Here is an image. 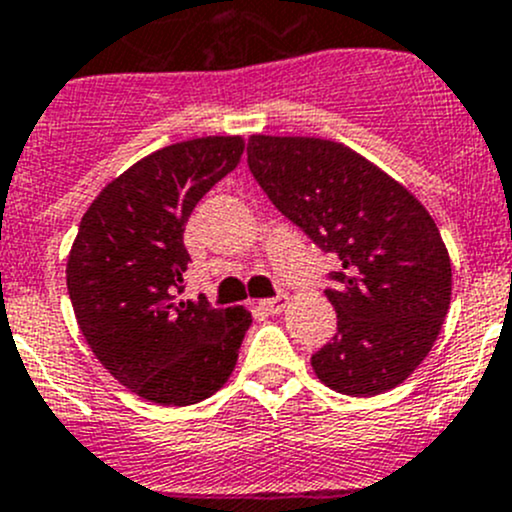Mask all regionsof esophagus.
Returning a JSON list of instances; mask_svg holds the SVG:
<instances>
[{
	"instance_id": "esophagus-1",
	"label": "esophagus",
	"mask_w": 512,
	"mask_h": 512,
	"mask_svg": "<svg viewBox=\"0 0 512 512\" xmlns=\"http://www.w3.org/2000/svg\"><path fill=\"white\" fill-rule=\"evenodd\" d=\"M285 304H287V297H285V294H277V297L262 299L260 307H262V309H267V312H270V314H277V312H282V307H285Z\"/></svg>"
}]
</instances>
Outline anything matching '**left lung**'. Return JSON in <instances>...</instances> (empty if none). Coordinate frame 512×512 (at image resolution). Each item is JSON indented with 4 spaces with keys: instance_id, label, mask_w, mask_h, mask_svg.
I'll use <instances>...</instances> for the list:
<instances>
[{
    "instance_id": "1",
    "label": "left lung",
    "mask_w": 512,
    "mask_h": 512,
    "mask_svg": "<svg viewBox=\"0 0 512 512\" xmlns=\"http://www.w3.org/2000/svg\"><path fill=\"white\" fill-rule=\"evenodd\" d=\"M247 168L287 220L342 262L327 289L337 334L312 354L314 374L347 396L399 386L431 352L451 304V260L431 215L342 143L252 136Z\"/></svg>"
}]
</instances>
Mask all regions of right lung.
Returning <instances> with one entry per match:
<instances>
[{"mask_svg": "<svg viewBox=\"0 0 512 512\" xmlns=\"http://www.w3.org/2000/svg\"><path fill=\"white\" fill-rule=\"evenodd\" d=\"M242 148L237 136L160 148L108 183L81 218L66 265L76 322L111 376L153 404L213 396L252 324L242 307L180 297L190 262L185 223Z\"/></svg>", "mask_w": 512, "mask_h": 512, "instance_id": "add662e5", "label": "right lung"}]
</instances>
